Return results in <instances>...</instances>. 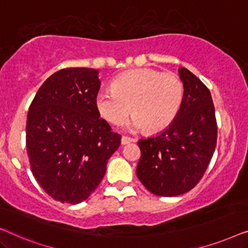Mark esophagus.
Returning <instances> with one entry per match:
<instances>
[{
	"label": "esophagus",
	"instance_id": "esophagus-1",
	"mask_svg": "<svg viewBox=\"0 0 248 248\" xmlns=\"http://www.w3.org/2000/svg\"><path fill=\"white\" fill-rule=\"evenodd\" d=\"M134 141H136V139L130 138V137H125V136H124V137L121 138V145H127V144H130V142H134Z\"/></svg>",
	"mask_w": 248,
	"mask_h": 248
}]
</instances>
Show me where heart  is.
Returning a JSON list of instances; mask_svg holds the SVG:
<instances>
[{"mask_svg": "<svg viewBox=\"0 0 248 248\" xmlns=\"http://www.w3.org/2000/svg\"><path fill=\"white\" fill-rule=\"evenodd\" d=\"M183 99L184 85L176 74L138 68L118 76L112 89L100 90L95 102L101 116L111 124L124 123L132 109V128L157 132L173 123Z\"/></svg>", "mask_w": 248, "mask_h": 248, "instance_id": "1", "label": "heart"}]
</instances>
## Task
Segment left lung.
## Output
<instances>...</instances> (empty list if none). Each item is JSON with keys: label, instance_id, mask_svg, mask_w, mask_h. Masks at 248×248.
<instances>
[{"label": "left lung", "instance_id": "8db88e82", "mask_svg": "<svg viewBox=\"0 0 248 248\" xmlns=\"http://www.w3.org/2000/svg\"><path fill=\"white\" fill-rule=\"evenodd\" d=\"M182 107L170 127L140 139L137 176L149 192L175 197L197 186L217 145V120L210 91L189 69L181 67Z\"/></svg>", "mask_w": 248, "mask_h": 248}]
</instances>
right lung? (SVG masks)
I'll return each instance as SVG.
<instances>
[{
	"mask_svg": "<svg viewBox=\"0 0 248 248\" xmlns=\"http://www.w3.org/2000/svg\"><path fill=\"white\" fill-rule=\"evenodd\" d=\"M101 82L93 68H62L38 90L27 117L31 172L45 192L76 204L96 189L121 136L100 118Z\"/></svg>",
	"mask_w": 248,
	"mask_h": 248,
	"instance_id": "add662e5",
	"label": "right lung"
}]
</instances>
